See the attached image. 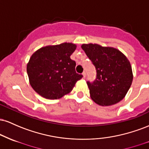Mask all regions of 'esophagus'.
Returning a JSON list of instances; mask_svg holds the SVG:
<instances>
[{
	"label": "esophagus",
	"mask_w": 149,
	"mask_h": 149,
	"mask_svg": "<svg viewBox=\"0 0 149 149\" xmlns=\"http://www.w3.org/2000/svg\"><path fill=\"white\" fill-rule=\"evenodd\" d=\"M82 75H83V78H85V77H86V73L85 72H83V73H82Z\"/></svg>",
	"instance_id": "esophagus-1"
}]
</instances>
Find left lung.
Listing matches in <instances>:
<instances>
[{
  "label": "left lung",
  "mask_w": 149,
  "mask_h": 149,
  "mask_svg": "<svg viewBox=\"0 0 149 149\" xmlns=\"http://www.w3.org/2000/svg\"><path fill=\"white\" fill-rule=\"evenodd\" d=\"M82 49L97 70V78L88 82L90 97L101 106L118 103L125 97L133 80L130 62L123 53L112 47L83 44Z\"/></svg>",
  "instance_id": "left-lung-1"
}]
</instances>
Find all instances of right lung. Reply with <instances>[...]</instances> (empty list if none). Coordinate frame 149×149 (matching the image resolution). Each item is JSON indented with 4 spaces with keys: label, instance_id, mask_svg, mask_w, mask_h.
<instances>
[{
    "label": "right lung",
    "instance_id": "1",
    "mask_svg": "<svg viewBox=\"0 0 149 149\" xmlns=\"http://www.w3.org/2000/svg\"><path fill=\"white\" fill-rule=\"evenodd\" d=\"M76 44L64 42L36 51L26 66L29 83L40 96L57 100L69 94L83 76L76 73V62L70 58Z\"/></svg>",
    "mask_w": 149,
    "mask_h": 149
}]
</instances>
